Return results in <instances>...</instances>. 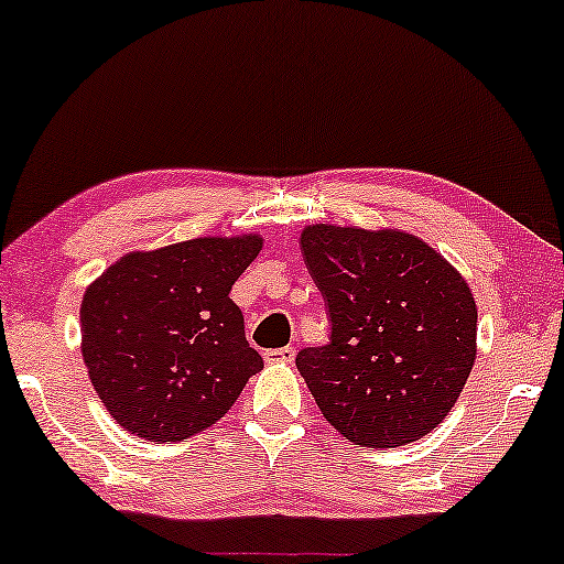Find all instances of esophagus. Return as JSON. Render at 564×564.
Instances as JSON below:
<instances>
[{
    "label": "esophagus",
    "mask_w": 564,
    "mask_h": 564,
    "mask_svg": "<svg viewBox=\"0 0 564 564\" xmlns=\"http://www.w3.org/2000/svg\"><path fill=\"white\" fill-rule=\"evenodd\" d=\"M269 362H292L295 360V347H282V349H269L267 352Z\"/></svg>",
    "instance_id": "obj_1"
}]
</instances>
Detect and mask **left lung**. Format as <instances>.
Returning a JSON list of instances; mask_svg holds the SVG:
<instances>
[{
  "label": "left lung",
  "mask_w": 564,
  "mask_h": 564,
  "mask_svg": "<svg viewBox=\"0 0 564 564\" xmlns=\"http://www.w3.org/2000/svg\"><path fill=\"white\" fill-rule=\"evenodd\" d=\"M300 246L332 318L328 345L295 360L321 414L355 445L420 441L448 416L477 360L469 282L397 228L316 223Z\"/></svg>",
  "instance_id": "left-lung-1"
}]
</instances>
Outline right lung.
I'll return each mask as SVG.
<instances>
[{"label": "right lung", "instance_id": "obj_1", "mask_svg": "<svg viewBox=\"0 0 564 564\" xmlns=\"http://www.w3.org/2000/svg\"><path fill=\"white\" fill-rule=\"evenodd\" d=\"M256 232L131 251L87 284L83 360L108 414L152 443L186 441L228 414L264 360L230 290L259 256Z\"/></svg>", "mask_w": 564, "mask_h": 564}]
</instances>
